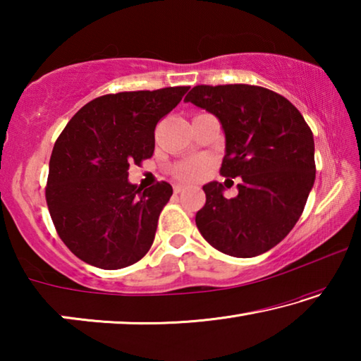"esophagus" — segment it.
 Listing matches in <instances>:
<instances>
[{"label":"esophagus","instance_id":"34e87169","mask_svg":"<svg viewBox=\"0 0 361 361\" xmlns=\"http://www.w3.org/2000/svg\"><path fill=\"white\" fill-rule=\"evenodd\" d=\"M173 191H175V194H180V192L185 191V186H181V185H175Z\"/></svg>","mask_w":361,"mask_h":361}]
</instances>
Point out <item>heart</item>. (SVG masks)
Segmentation results:
<instances>
[{"label":"heart","instance_id":"heart-1","mask_svg":"<svg viewBox=\"0 0 361 361\" xmlns=\"http://www.w3.org/2000/svg\"><path fill=\"white\" fill-rule=\"evenodd\" d=\"M205 167H207L205 159L192 157V159H188V161H183L180 164H176V166L172 170V173L178 181L192 183V181L200 178V175L204 173Z\"/></svg>","mask_w":361,"mask_h":361}]
</instances>
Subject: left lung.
Returning a JSON list of instances; mask_svg holds the SVG:
<instances>
[{
  "instance_id": "8db88e82",
  "label": "left lung",
  "mask_w": 361,
  "mask_h": 361,
  "mask_svg": "<svg viewBox=\"0 0 361 361\" xmlns=\"http://www.w3.org/2000/svg\"><path fill=\"white\" fill-rule=\"evenodd\" d=\"M216 116L226 135L219 173L237 178L239 194L204 186L195 224L213 248L252 258L282 242L295 228L315 180L314 135L302 114L274 90L250 84L195 85L186 95Z\"/></svg>"
}]
</instances>
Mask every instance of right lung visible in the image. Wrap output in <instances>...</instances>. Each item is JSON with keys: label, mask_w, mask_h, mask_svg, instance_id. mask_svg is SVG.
Listing matches in <instances>:
<instances>
[{"label": "right lung", "mask_w": 361, "mask_h": 361, "mask_svg": "<svg viewBox=\"0 0 361 361\" xmlns=\"http://www.w3.org/2000/svg\"><path fill=\"white\" fill-rule=\"evenodd\" d=\"M186 85L97 97L73 116L54 145L46 202L60 239L90 266L135 264L154 242L173 189L167 181L130 185L129 167L154 152L157 122Z\"/></svg>", "instance_id": "obj_1"}]
</instances>
